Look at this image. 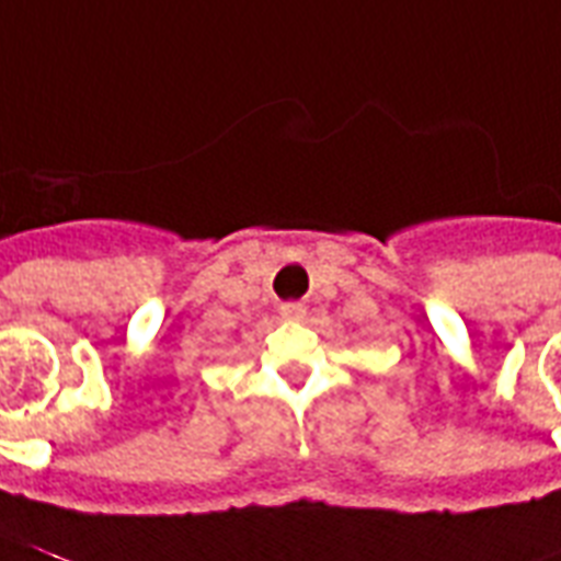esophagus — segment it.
I'll list each match as a JSON object with an SVG mask.
<instances>
[{"instance_id":"esophagus-1","label":"esophagus","mask_w":561,"mask_h":561,"mask_svg":"<svg viewBox=\"0 0 561 561\" xmlns=\"http://www.w3.org/2000/svg\"><path fill=\"white\" fill-rule=\"evenodd\" d=\"M304 304H298V301H289V304H280V316H284V319H289V321H301L304 319Z\"/></svg>"}]
</instances>
